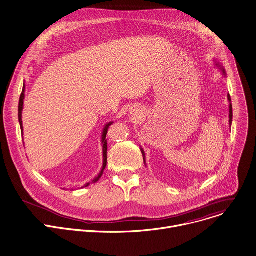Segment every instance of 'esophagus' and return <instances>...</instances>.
I'll return each mask as SVG.
<instances>
[{"label": "esophagus", "mask_w": 256, "mask_h": 256, "mask_svg": "<svg viewBox=\"0 0 256 256\" xmlns=\"http://www.w3.org/2000/svg\"><path fill=\"white\" fill-rule=\"evenodd\" d=\"M138 108H132V114H136V116H138Z\"/></svg>", "instance_id": "1"}]
</instances>
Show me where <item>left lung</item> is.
<instances>
[{
	"label": "left lung",
	"mask_w": 256,
	"mask_h": 256,
	"mask_svg": "<svg viewBox=\"0 0 256 256\" xmlns=\"http://www.w3.org/2000/svg\"><path fill=\"white\" fill-rule=\"evenodd\" d=\"M223 72H224V70H223ZM224 73H225V72H224ZM228 100H229V102H231L230 94H228ZM232 116H233V114H232V104H230V106H229V124H230V126H231V124H232ZM142 156H144V162H146V160H144V150H142Z\"/></svg>",
	"instance_id": "obj_1"
}]
</instances>
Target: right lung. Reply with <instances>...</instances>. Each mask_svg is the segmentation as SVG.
<instances>
[{
    "label": "right lung",
    "mask_w": 256,
    "mask_h": 256,
    "mask_svg": "<svg viewBox=\"0 0 256 256\" xmlns=\"http://www.w3.org/2000/svg\"><path fill=\"white\" fill-rule=\"evenodd\" d=\"M24 92H25V86L23 88L22 94H21V96H20V100H19V114H18V116H19V122H20V126H21L22 132H23V126H22V110H23V102H24V96H25ZM112 124V122L108 124L106 126L104 130V134H102V144H104V146H102V148H104V166H102V170L100 174L98 175V178H96V179L92 181V183H96V182H98V181L100 180V178L102 177V173H104V168H106V162H108V154H106V152H108V142H106V134H108V128H110ZM90 183H88L86 185H84L82 188L88 187V186H90Z\"/></svg>",
    "instance_id": "1"
}]
</instances>
